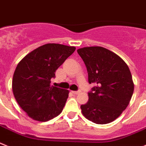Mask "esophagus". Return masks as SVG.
<instances>
[{
  "instance_id": "1",
  "label": "esophagus",
  "mask_w": 146,
  "mask_h": 146,
  "mask_svg": "<svg viewBox=\"0 0 146 146\" xmlns=\"http://www.w3.org/2000/svg\"><path fill=\"white\" fill-rule=\"evenodd\" d=\"M80 92L81 91H79V90H78V91H72V93L74 94H79Z\"/></svg>"
}]
</instances>
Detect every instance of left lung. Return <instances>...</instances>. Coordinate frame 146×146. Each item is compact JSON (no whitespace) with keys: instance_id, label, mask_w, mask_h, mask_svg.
Here are the masks:
<instances>
[{"instance_id":"left-lung-1","label":"left lung","mask_w":146,"mask_h":146,"mask_svg":"<svg viewBox=\"0 0 146 146\" xmlns=\"http://www.w3.org/2000/svg\"><path fill=\"white\" fill-rule=\"evenodd\" d=\"M77 52L86 67L89 83L96 84L88 92V102L81 106L83 115L95 124L112 122L127 108L133 94L129 68L119 56L103 47H84Z\"/></svg>"}]
</instances>
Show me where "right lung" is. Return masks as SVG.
<instances>
[{
    "label": "right lung",
    "mask_w": 146,
    "mask_h": 146,
    "mask_svg": "<svg viewBox=\"0 0 146 146\" xmlns=\"http://www.w3.org/2000/svg\"><path fill=\"white\" fill-rule=\"evenodd\" d=\"M75 50L74 46L47 44L35 48L19 62L13 76V93L31 119L47 121L62 112L69 92L51 86V80Z\"/></svg>",
    "instance_id": "obj_1"
}]
</instances>
